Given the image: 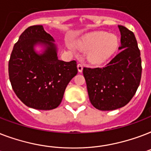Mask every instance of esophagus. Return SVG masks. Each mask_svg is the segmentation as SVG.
I'll return each instance as SVG.
<instances>
[{
	"label": "esophagus",
	"mask_w": 151,
	"mask_h": 151,
	"mask_svg": "<svg viewBox=\"0 0 151 151\" xmlns=\"http://www.w3.org/2000/svg\"><path fill=\"white\" fill-rule=\"evenodd\" d=\"M78 72H80L81 73L83 70V64L82 63H78Z\"/></svg>",
	"instance_id": "34e87169"
}]
</instances>
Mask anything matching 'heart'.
<instances>
[{"label":"heart","instance_id":"obj_1","mask_svg":"<svg viewBox=\"0 0 151 151\" xmlns=\"http://www.w3.org/2000/svg\"><path fill=\"white\" fill-rule=\"evenodd\" d=\"M76 45L81 52H87L86 58L92 64H102L114 54L117 39L114 34L106 32H94L78 40Z\"/></svg>","mask_w":151,"mask_h":151}]
</instances>
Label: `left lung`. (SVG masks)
<instances>
[{"label": "left lung", "mask_w": 151, "mask_h": 151, "mask_svg": "<svg viewBox=\"0 0 151 151\" xmlns=\"http://www.w3.org/2000/svg\"><path fill=\"white\" fill-rule=\"evenodd\" d=\"M121 52L103 68H85L83 74L92 106L99 110H114L129 103L141 80L140 52L134 34L118 26Z\"/></svg>", "instance_id": "1"}]
</instances>
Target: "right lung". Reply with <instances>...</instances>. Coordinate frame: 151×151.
I'll list each match as a JSON object with an SVG mask.
<instances>
[{
    "label": "right lung",
    "instance_id": "right-lung-1",
    "mask_svg": "<svg viewBox=\"0 0 151 151\" xmlns=\"http://www.w3.org/2000/svg\"><path fill=\"white\" fill-rule=\"evenodd\" d=\"M54 41L43 26L28 27L14 45L8 63L14 92L25 105L36 110L59 106L66 86L78 73L75 60L58 59ZM37 45L44 47L41 53L35 50Z\"/></svg>",
    "mask_w": 151,
    "mask_h": 151
}]
</instances>
